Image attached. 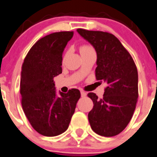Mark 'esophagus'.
I'll use <instances>...</instances> for the list:
<instances>
[{
	"instance_id": "esophagus-1",
	"label": "esophagus",
	"mask_w": 157,
	"mask_h": 157,
	"mask_svg": "<svg viewBox=\"0 0 157 157\" xmlns=\"http://www.w3.org/2000/svg\"><path fill=\"white\" fill-rule=\"evenodd\" d=\"M80 94H81V97H86L87 96V93H86L85 91H83V90H81V91H80Z\"/></svg>"
}]
</instances>
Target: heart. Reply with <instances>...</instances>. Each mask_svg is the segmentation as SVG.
Segmentation results:
<instances>
[{
	"label": "heart",
	"mask_w": 157,
	"mask_h": 157,
	"mask_svg": "<svg viewBox=\"0 0 157 157\" xmlns=\"http://www.w3.org/2000/svg\"><path fill=\"white\" fill-rule=\"evenodd\" d=\"M92 49L90 46H89V45H82L81 47H80V52H84V51H87V50H89V49Z\"/></svg>",
	"instance_id": "1"
}]
</instances>
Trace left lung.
<instances>
[{
	"label": "left lung",
	"instance_id": "obj_1",
	"mask_svg": "<svg viewBox=\"0 0 157 157\" xmlns=\"http://www.w3.org/2000/svg\"><path fill=\"white\" fill-rule=\"evenodd\" d=\"M80 36L97 52V80L106 83L103 98L94 93L87 96L94 107L88 113L92 130L105 137L116 136L125 129L138 98V72L134 61L120 41L111 33L78 29Z\"/></svg>",
	"mask_w": 157,
	"mask_h": 157
}]
</instances>
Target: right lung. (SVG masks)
<instances>
[{"label": "right lung", "instance_id": "1", "mask_svg": "<svg viewBox=\"0 0 157 157\" xmlns=\"http://www.w3.org/2000/svg\"><path fill=\"white\" fill-rule=\"evenodd\" d=\"M74 32H54L39 39L22 64L20 93L23 111L35 130L56 136L68 128L80 90L56 91L53 78L62 73L63 53Z\"/></svg>", "mask_w": 157, "mask_h": 157}]
</instances>
